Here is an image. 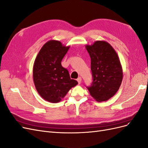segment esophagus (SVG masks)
Returning <instances> with one entry per match:
<instances>
[{"label": "esophagus", "instance_id": "obj_1", "mask_svg": "<svg viewBox=\"0 0 148 148\" xmlns=\"http://www.w3.org/2000/svg\"><path fill=\"white\" fill-rule=\"evenodd\" d=\"M77 82H78V84L81 83V82H82V78H81V77H78V78H77Z\"/></svg>", "mask_w": 148, "mask_h": 148}]
</instances>
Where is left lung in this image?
<instances>
[{
  "label": "left lung",
  "mask_w": 148,
  "mask_h": 148,
  "mask_svg": "<svg viewBox=\"0 0 148 148\" xmlns=\"http://www.w3.org/2000/svg\"><path fill=\"white\" fill-rule=\"evenodd\" d=\"M91 57L93 82L88 87L91 96L98 102L106 101L117 92L122 82L123 70L114 49L105 41L86 45Z\"/></svg>",
  "instance_id": "left-lung-1"
}]
</instances>
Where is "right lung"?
<instances>
[{
  "label": "right lung",
  "mask_w": 148,
  "mask_h": 148,
  "mask_svg": "<svg viewBox=\"0 0 148 148\" xmlns=\"http://www.w3.org/2000/svg\"><path fill=\"white\" fill-rule=\"evenodd\" d=\"M70 46L57 40L44 44L33 65V82L39 95L52 103L60 102L70 89L78 84L71 79L69 71L61 65Z\"/></svg>",
  "instance_id": "right-lung-1"
}]
</instances>
